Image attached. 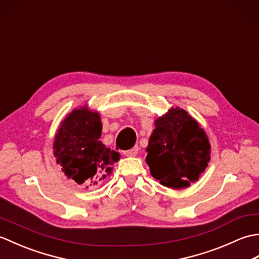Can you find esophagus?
Here are the masks:
<instances>
[{
	"instance_id": "34e87169",
	"label": "esophagus",
	"mask_w": 259,
	"mask_h": 259,
	"mask_svg": "<svg viewBox=\"0 0 259 259\" xmlns=\"http://www.w3.org/2000/svg\"><path fill=\"white\" fill-rule=\"evenodd\" d=\"M137 153H138V147H135V148H133V149L123 151V155L126 157H135V156H137Z\"/></svg>"
}]
</instances>
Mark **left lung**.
<instances>
[{
    "label": "left lung",
    "instance_id": "left-lung-1",
    "mask_svg": "<svg viewBox=\"0 0 259 259\" xmlns=\"http://www.w3.org/2000/svg\"><path fill=\"white\" fill-rule=\"evenodd\" d=\"M146 162L162 186L183 189L199 179L210 160V144L198 121L179 107L155 120Z\"/></svg>",
    "mask_w": 259,
    "mask_h": 259
}]
</instances>
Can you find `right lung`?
I'll return each mask as SVG.
<instances>
[{
  "mask_svg": "<svg viewBox=\"0 0 259 259\" xmlns=\"http://www.w3.org/2000/svg\"><path fill=\"white\" fill-rule=\"evenodd\" d=\"M102 133L100 114L88 106L72 110L60 124L53 142L57 163L69 179L95 187L112 174L119 152L99 140Z\"/></svg>",
  "mask_w": 259,
  "mask_h": 259,
  "instance_id": "obj_1",
  "label": "right lung"
}]
</instances>
